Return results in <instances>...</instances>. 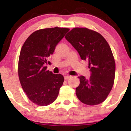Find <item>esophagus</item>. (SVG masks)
<instances>
[{"label": "esophagus", "instance_id": "1", "mask_svg": "<svg viewBox=\"0 0 131 131\" xmlns=\"http://www.w3.org/2000/svg\"><path fill=\"white\" fill-rule=\"evenodd\" d=\"M71 77H72V76L70 75H64V79H65V80H68V79H69V78H71Z\"/></svg>", "mask_w": 131, "mask_h": 131}]
</instances>
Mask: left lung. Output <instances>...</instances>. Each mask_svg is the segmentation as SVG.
Listing matches in <instances>:
<instances>
[{"mask_svg":"<svg viewBox=\"0 0 131 131\" xmlns=\"http://www.w3.org/2000/svg\"><path fill=\"white\" fill-rule=\"evenodd\" d=\"M79 52L82 60L88 61L89 79L81 75L76 95L83 103L99 105L105 100L113 86L115 63L110 45L103 36L86 28H75L65 36Z\"/></svg>","mask_w":131,"mask_h":131,"instance_id":"obj_1","label":"left lung"}]
</instances>
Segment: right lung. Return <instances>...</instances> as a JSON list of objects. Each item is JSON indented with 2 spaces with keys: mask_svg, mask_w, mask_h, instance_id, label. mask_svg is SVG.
I'll use <instances>...</instances> for the list:
<instances>
[{
  "mask_svg": "<svg viewBox=\"0 0 131 131\" xmlns=\"http://www.w3.org/2000/svg\"><path fill=\"white\" fill-rule=\"evenodd\" d=\"M69 31L67 28L39 29L31 34L21 47L18 73L23 89L31 102L47 106L56 100L64 82L62 74L46 70L45 64L56 46Z\"/></svg>",
  "mask_w": 131,
  "mask_h": 131,
  "instance_id": "1",
  "label": "right lung"
}]
</instances>
